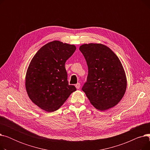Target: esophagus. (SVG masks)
<instances>
[{"label":"esophagus","mask_w":150,"mask_h":150,"mask_svg":"<svg viewBox=\"0 0 150 150\" xmlns=\"http://www.w3.org/2000/svg\"><path fill=\"white\" fill-rule=\"evenodd\" d=\"M75 87H76V88L77 89H80V84L79 83H77V84H76V85H75Z\"/></svg>","instance_id":"34e87169"}]
</instances>
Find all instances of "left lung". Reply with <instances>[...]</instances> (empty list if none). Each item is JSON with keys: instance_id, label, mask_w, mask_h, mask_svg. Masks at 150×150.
Here are the masks:
<instances>
[{"instance_id": "1", "label": "left lung", "mask_w": 150, "mask_h": 150, "mask_svg": "<svg viewBox=\"0 0 150 150\" xmlns=\"http://www.w3.org/2000/svg\"><path fill=\"white\" fill-rule=\"evenodd\" d=\"M79 49L88 66L87 82L82 90L97 109L103 111L113 108L127 90V76L121 61L104 44H84Z\"/></svg>"}]
</instances>
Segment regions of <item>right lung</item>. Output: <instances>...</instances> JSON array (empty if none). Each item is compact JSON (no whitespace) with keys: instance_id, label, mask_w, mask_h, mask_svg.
<instances>
[{"instance_id":"add662e5","label":"right lung","mask_w":150,"mask_h":150,"mask_svg":"<svg viewBox=\"0 0 150 150\" xmlns=\"http://www.w3.org/2000/svg\"><path fill=\"white\" fill-rule=\"evenodd\" d=\"M76 50L74 45L59 41L48 42L31 60L25 75L30 99L44 111L58 110L76 89L69 85L66 61Z\"/></svg>"}]
</instances>
